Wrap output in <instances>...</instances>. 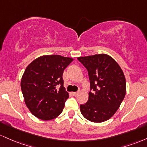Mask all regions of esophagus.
Segmentation results:
<instances>
[{
	"label": "esophagus",
	"mask_w": 147,
	"mask_h": 147,
	"mask_svg": "<svg viewBox=\"0 0 147 147\" xmlns=\"http://www.w3.org/2000/svg\"><path fill=\"white\" fill-rule=\"evenodd\" d=\"M78 92H71V94L73 95V96H76V95H78Z\"/></svg>",
	"instance_id": "1"
}]
</instances>
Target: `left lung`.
Segmentation results:
<instances>
[{"label":"left lung","mask_w":147,"mask_h":147,"mask_svg":"<svg viewBox=\"0 0 147 147\" xmlns=\"http://www.w3.org/2000/svg\"><path fill=\"white\" fill-rule=\"evenodd\" d=\"M87 69L90 92L86 103L80 105L82 116L92 122L107 121L115 115L126 95V78L122 69L107 54L79 57Z\"/></svg>","instance_id":"obj_1"}]
</instances>
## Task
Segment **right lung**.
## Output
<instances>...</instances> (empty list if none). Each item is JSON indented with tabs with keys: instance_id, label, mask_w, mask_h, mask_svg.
<instances>
[{
	"instance_id": "1",
	"label": "right lung",
	"mask_w": 147,
	"mask_h": 147,
	"mask_svg": "<svg viewBox=\"0 0 147 147\" xmlns=\"http://www.w3.org/2000/svg\"><path fill=\"white\" fill-rule=\"evenodd\" d=\"M73 60L59 55H43L26 67L21 78V91L26 106L36 117L51 120L62 112L69 98L62 75Z\"/></svg>"
}]
</instances>
